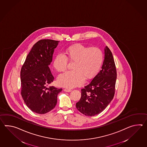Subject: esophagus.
Listing matches in <instances>:
<instances>
[{
  "label": "esophagus",
  "instance_id": "1",
  "mask_svg": "<svg viewBox=\"0 0 147 147\" xmlns=\"http://www.w3.org/2000/svg\"><path fill=\"white\" fill-rule=\"evenodd\" d=\"M64 91L66 92H70L72 91V90L69 89V88H65V89H64Z\"/></svg>",
  "mask_w": 147,
  "mask_h": 147
}]
</instances>
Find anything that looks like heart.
Listing matches in <instances>:
<instances>
[{"mask_svg": "<svg viewBox=\"0 0 147 147\" xmlns=\"http://www.w3.org/2000/svg\"><path fill=\"white\" fill-rule=\"evenodd\" d=\"M104 60V53L98 47H89L82 44H75L67 47L65 55L59 53L53 60V66L57 71L64 72L68 61L74 62L73 70L69 71L59 75V84L66 88H74L81 84L84 78H93L101 67Z\"/></svg>", "mask_w": 147, "mask_h": 147, "instance_id": "b5f03b06", "label": "heart"}]
</instances>
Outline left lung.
<instances>
[{"label":"left lung","mask_w":147,"mask_h":147,"mask_svg":"<svg viewBox=\"0 0 147 147\" xmlns=\"http://www.w3.org/2000/svg\"><path fill=\"white\" fill-rule=\"evenodd\" d=\"M117 76L112 53L106 47L102 69L89 84L81 89V97L76 103L78 111L90 117L103 111L114 97Z\"/></svg>","instance_id":"left-lung-1"}]
</instances>
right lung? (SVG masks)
I'll return each mask as SVG.
<instances>
[{
  "instance_id": "add662e5",
  "label": "right lung",
  "mask_w": 147,
  "mask_h": 147,
  "mask_svg": "<svg viewBox=\"0 0 147 147\" xmlns=\"http://www.w3.org/2000/svg\"><path fill=\"white\" fill-rule=\"evenodd\" d=\"M59 41L40 39L26 57L20 71L21 95L28 108L38 114L51 111L62 88L47 86L54 80L49 66Z\"/></svg>"
}]
</instances>
